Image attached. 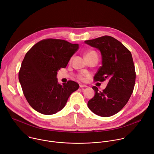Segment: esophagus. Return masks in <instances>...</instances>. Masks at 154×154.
<instances>
[{"instance_id":"esophagus-1","label":"esophagus","mask_w":154,"mask_h":154,"mask_svg":"<svg viewBox=\"0 0 154 154\" xmlns=\"http://www.w3.org/2000/svg\"><path fill=\"white\" fill-rule=\"evenodd\" d=\"M80 88H86V87H88V86H86V85H82V84H81V85H80Z\"/></svg>"}]
</instances>
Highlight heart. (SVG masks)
<instances>
[{
    "label": "heart",
    "mask_w": 154,
    "mask_h": 154,
    "mask_svg": "<svg viewBox=\"0 0 154 154\" xmlns=\"http://www.w3.org/2000/svg\"><path fill=\"white\" fill-rule=\"evenodd\" d=\"M86 59L88 58H90L92 57H94V56H96V57H97V55L96 54V52L95 51H87L86 52ZM77 78L80 80H85V74H83V73H79V74H77Z\"/></svg>",
    "instance_id": "b5f03b06"
}]
</instances>
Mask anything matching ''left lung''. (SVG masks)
<instances>
[{
    "mask_svg": "<svg viewBox=\"0 0 154 154\" xmlns=\"http://www.w3.org/2000/svg\"><path fill=\"white\" fill-rule=\"evenodd\" d=\"M85 42L98 49L102 55V65L94 75V81L108 82L102 91L93 86L95 95L88 102V106L98 116H113L126 105L134 89L136 72L131 54L120 41L110 36Z\"/></svg>",
    "mask_w": 154,
    "mask_h": 154,
    "instance_id": "8db88e82",
    "label": "left lung"
}]
</instances>
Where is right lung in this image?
<instances>
[{
  "label": "right lung",
  "instance_id": "right-lung-1",
  "mask_svg": "<svg viewBox=\"0 0 154 154\" xmlns=\"http://www.w3.org/2000/svg\"><path fill=\"white\" fill-rule=\"evenodd\" d=\"M78 44L48 38L42 39L27 52L19 72V80L30 105L43 115L62 109L70 95L79 88L74 81L60 85L57 71L66 66L79 49Z\"/></svg>",
  "mask_w": 154,
  "mask_h": 154
}]
</instances>
